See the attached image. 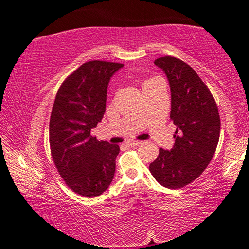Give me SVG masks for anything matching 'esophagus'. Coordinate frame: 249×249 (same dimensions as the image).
<instances>
[{
	"instance_id": "34e87169",
	"label": "esophagus",
	"mask_w": 249,
	"mask_h": 249,
	"mask_svg": "<svg viewBox=\"0 0 249 249\" xmlns=\"http://www.w3.org/2000/svg\"><path fill=\"white\" fill-rule=\"evenodd\" d=\"M142 142H140V141H128L126 142V145L128 147H136V146H140Z\"/></svg>"
}]
</instances>
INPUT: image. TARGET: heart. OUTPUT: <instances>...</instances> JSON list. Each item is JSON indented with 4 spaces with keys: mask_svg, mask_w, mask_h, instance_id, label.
I'll use <instances>...</instances> for the list:
<instances>
[{
    "mask_svg": "<svg viewBox=\"0 0 249 249\" xmlns=\"http://www.w3.org/2000/svg\"><path fill=\"white\" fill-rule=\"evenodd\" d=\"M155 81H157V80H156V79H151V80H148V81H147V82L145 83V86H147V84H149V83H151V82H155Z\"/></svg>",
    "mask_w": 249,
    "mask_h": 249,
    "instance_id": "heart-1",
    "label": "heart"
}]
</instances>
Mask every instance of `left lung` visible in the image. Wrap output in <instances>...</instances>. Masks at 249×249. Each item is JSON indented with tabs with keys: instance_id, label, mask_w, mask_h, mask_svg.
I'll return each instance as SVG.
<instances>
[{
	"instance_id": "8db88e82",
	"label": "left lung",
	"mask_w": 249,
	"mask_h": 249,
	"mask_svg": "<svg viewBox=\"0 0 249 249\" xmlns=\"http://www.w3.org/2000/svg\"><path fill=\"white\" fill-rule=\"evenodd\" d=\"M169 81L170 120L176 125L175 144L159 149L149 170L168 189H180L200 177L215 154L221 130L217 105L209 88L190 66L178 58L155 60Z\"/></svg>"
}]
</instances>
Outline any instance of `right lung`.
<instances>
[{
  "label": "right lung",
  "mask_w": 249,
  "mask_h": 249,
  "mask_svg": "<svg viewBox=\"0 0 249 249\" xmlns=\"http://www.w3.org/2000/svg\"><path fill=\"white\" fill-rule=\"evenodd\" d=\"M123 66L88 61L62 82L54 99L49 122L52 157L66 184L80 196L102 195L114 178L120 147L98 141L91 129L104 115L109 79Z\"/></svg>",
  "instance_id": "1"
}]
</instances>
